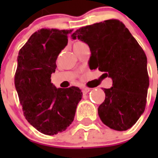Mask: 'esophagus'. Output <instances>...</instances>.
<instances>
[{
  "label": "esophagus",
  "mask_w": 158,
  "mask_h": 158,
  "mask_svg": "<svg viewBox=\"0 0 158 158\" xmlns=\"http://www.w3.org/2000/svg\"><path fill=\"white\" fill-rule=\"evenodd\" d=\"M89 91H90V89H89V88H83L82 89V93H83V94H87Z\"/></svg>",
  "instance_id": "1"
}]
</instances>
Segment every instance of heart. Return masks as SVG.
<instances>
[{"instance_id": "1", "label": "heart", "mask_w": 158, "mask_h": 158, "mask_svg": "<svg viewBox=\"0 0 158 158\" xmlns=\"http://www.w3.org/2000/svg\"><path fill=\"white\" fill-rule=\"evenodd\" d=\"M81 43H83L82 42H80V41H76L74 43H73V47H76V46L79 45V44H81Z\"/></svg>"}]
</instances>
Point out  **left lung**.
I'll list each match as a JSON object with an SVG mask.
<instances>
[{
    "mask_svg": "<svg viewBox=\"0 0 158 158\" xmlns=\"http://www.w3.org/2000/svg\"><path fill=\"white\" fill-rule=\"evenodd\" d=\"M73 40H81L90 48V69L104 72L112 87L104 89L105 100L98 114L104 124L115 131H127L144 112L150 80L144 51L118 19L82 27Z\"/></svg>",
    "mask_w": 158,
    "mask_h": 158,
    "instance_id": "8db88e82",
    "label": "left lung"
}]
</instances>
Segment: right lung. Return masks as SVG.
Listing matches in <instances>:
<instances>
[{"instance_id": "obj_1", "label": "right lung", "mask_w": 158, "mask_h": 158, "mask_svg": "<svg viewBox=\"0 0 158 158\" xmlns=\"http://www.w3.org/2000/svg\"><path fill=\"white\" fill-rule=\"evenodd\" d=\"M72 31L40 29L31 35L18 54L14 81L23 115L44 135L65 131L81 100L79 88L57 89L51 79L58 54L67 45Z\"/></svg>"}]
</instances>
